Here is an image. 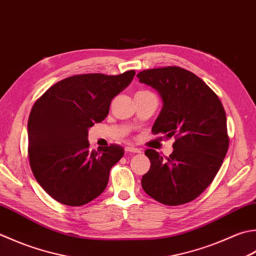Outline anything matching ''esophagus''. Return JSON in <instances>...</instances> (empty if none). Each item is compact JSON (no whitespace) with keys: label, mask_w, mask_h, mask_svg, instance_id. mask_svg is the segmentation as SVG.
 Returning a JSON list of instances; mask_svg holds the SVG:
<instances>
[{"label":"esophagus","mask_w":256,"mask_h":256,"mask_svg":"<svg viewBox=\"0 0 256 256\" xmlns=\"http://www.w3.org/2000/svg\"><path fill=\"white\" fill-rule=\"evenodd\" d=\"M125 151L131 152V153H141V151H140L138 148H134V146H126L125 148Z\"/></svg>","instance_id":"34e87169"}]
</instances>
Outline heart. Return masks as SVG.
Segmentation results:
<instances>
[{
  "mask_svg": "<svg viewBox=\"0 0 256 256\" xmlns=\"http://www.w3.org/2000/svg\"><path fill=\"white\" fill-rule=\"evenodd\" d=\"M142 92H144V91H142Z\"/></svg>",
  "mask_w": 256,
  "mask_h": 256,
  "instance_id": "obj_1",
  "label": "heart"
}]
</instances>
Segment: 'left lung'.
<instances>
[{
  "mask_svg": "<svg viewBox=\"0 0 256 256\" xmlns=\"http://www.w3.org/2000/svg\"><path fill=\"white\" fill-rule=\"evenodd\" d=\"M138 78L163 100L152 133L175 138L168 158L153 148L145 151L151 168L143 175L142 188L155 201L170 206L191 202L213 182L228 152L222 102L203 80L180 66L144 70Z\"/></svg>",
  "mask_w": 256,
  "mask_h": 256,
  "instance_id": "obj_1",
  "label": "left lung"
}]
</instances>
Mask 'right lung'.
<instances>
[{
  "instance_id": "right-lung-1",
  "label": "right lung",
  "mask_w": 256,
  "mask_h": 256,
  "mask_svg": "<svg viewBox=\"0 0 256 256\" xmlns=\"http://www.w3.org/2000/svg\"><path fill=\"white\" fill-rule=\"evenodd\" d=\"M134 75V70L118 75H73L35 101L28 122L30 166L55 201L81 206L106 188L110 171L124 148L111 144L90 151L88 130L106 118L112 98Z\"/></svg>"
}]
</instances>
